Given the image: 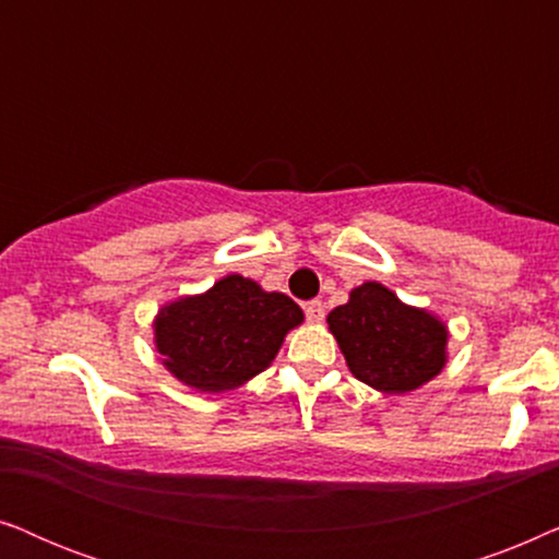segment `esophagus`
I'll return each instance as SVG.
<instances>
[{
  "mask_svg": "<svg viewBox=\"0 0 559 559\" xmlns=\"http://www.w3.org/2000/svg\"><path fill=\"white\" fill-rule=\"evenodd\" d=\"M305 316H308L310 323H320V320L325 318L323 302H320V300H310L308 305H305Z\"/></svg>",
  "mask_w": 559,
  "mask_h": 559,
  "instance_id": "esophagus-1",
  "label": "esophagus"
}]
</instances>
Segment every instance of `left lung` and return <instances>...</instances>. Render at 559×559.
<instances>
[{
    "mask_svg": "<svg viewBox=\"0 0 559 559\" xmlns=\"http://www.w3.org/2000/svg\"><path fill=\"white\" fill-rule=\"evenodd\" d=\"M328 331L350 373L384 394L415 392L448 364V325L381 282L350 289L348 302L328 312Z\"/></svg>",
    "mask_w": 559,
    "mask_h": 559,
    "instance_id": "8db88e82",
    "label": "left lung"
}]
</instances>
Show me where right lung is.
Here are the masks:
<instances>
[{
	"instance_id": "right-lung-1",
	"label": "right lung",
	"mask_w": 559,
	"mask_h": 559,
	"mask_svg": "<svg viewBox=\"0 0 559 559\" xmlns=\"http://www.w3.org/2000/svg\"><path fill=\"white\" fill-rule=\"evenodd\" d=\"M302 320L300 305L285 293L226 274L205 293L159 308L152 331L159 361L180 384L224 394L262 373Z\"/></svg>"
}]
</instances>
